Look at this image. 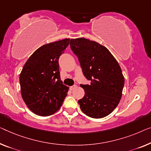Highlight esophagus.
I'll return each mask as SVG.
<instances>
[{"instance_id": "esophagus-1", "label": "esophagus", "mask_w": 151, "mask_h": 151, "mask_svg": "<svg viewBox=\"0 0 151 151\" xmlns=\"http://www.w3.org/2000/svg\"><path fill=\"white\" fill-rule=\"evenodd\" d=\"M76 87V85H73V86L70 87V90H73L74 89H75Z\"/></svg>"}]
</instances>
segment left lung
<instances>
[{"instance_id":"obj_1","label":"left lung","mask_w":151,"mask_h":151,"mask_svg":"<svg viewBox=\"0 0 151 151\" xmlns=\"http://www.w3.org/2000/svg\"><path fill=\"white\" fill-rule=\"evenodd\" d=\"M89 84H81L85 96L78 101L85 114L94 119L106 116L117 106L122 96L124 77L115 58L105 47L84 38L70 39Z\"/></svg>"}]
</instances>
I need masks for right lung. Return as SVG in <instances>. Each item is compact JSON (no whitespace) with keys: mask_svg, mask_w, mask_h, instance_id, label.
Segmentation results:
<instances>
[{"mask_svg":"<svg viewBox=\"0 0 151 151\" xmlns=\"http://www.w3.org/2000/svg\"><path fill=\"white\" fill-rule=\"evenodd\" d=\"M63 39L40 47L27 60L19 75L22 98L34 113L46 116L60 109L68 91L60 78L59 58L68 46Z\"/></svg>","mask_w":151,"mask_h":151,"instance_id":"add662e5","label":"right lung"}]
</instances>
